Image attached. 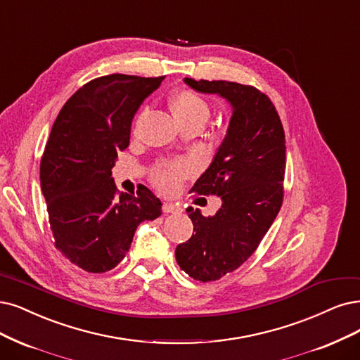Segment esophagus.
<instances>
[{
	"label": "esophagus",
	"mask_w": 360,
	"mask_h": 360,
	"mask_svg": "<svg viewBox=\"0 0 360 360\" xmlns=\"http://www.w3.org/2000/svg\"><path fill=\"white\" fill-rule=\"evenodd\" d=\"M182 207L179 205H175V203H163V212L165 214H176V212H181Z\"/></svg>",
	"instance_id": "34e87169"
}]
</instances>
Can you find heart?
<instances>
[{"label": "heart", "instance_id": "1", "mask_svg": "<svg viewBox=\"0 0 360 360\" xmlns=\"http://www.w3.org/2000/svg\"><path fill=\"white\" fill-rule=\"evenodd\" d=\"M170 105L181 124L190 123V122H198L205 124L210 115L209 103L198 95V93L193 90H181L175 93L170 99ZM143 114H145V110L138 115L136 126L141 124ZM191 170L193 167L185 162L167 163V165L160 166L155 170L153 182L162 193L173 194L179 190L181 181L187 175H190Z\"/></svg>", "mask_w": 360, "mask_h": 360}]
</instances>
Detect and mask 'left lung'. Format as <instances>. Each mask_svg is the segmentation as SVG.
<instances>
[{
    "label": "left lung",
    "mask_w": 360,
    "mask_h": 360,
    "mask_svg": "<svg viewBox=\"0 0 360 360\" xmlns=\"http://www.w3.org/2000/svg\"><path fill=\"white\" fill-rule=\"evenodd\" d=\"M184 82L200 93H217L233 108L214 162L191 188L200 195L221 197L222 206L214 217L187 207L195 233L175 250L181 270L194 281L212 282L254 254L281 210L285 131L273 102L255 87L222 79Z\"/></svg>",
    "instance_id": "left-lung-1"
}]
</instances>
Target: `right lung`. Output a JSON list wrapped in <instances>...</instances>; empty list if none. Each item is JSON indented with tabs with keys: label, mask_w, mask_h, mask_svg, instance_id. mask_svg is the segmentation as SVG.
<instances>
[{
	"label": "right lung",
	"mask_w": 360,
	"mask_h": 360,
	"mask_svg": "<svg viewBox=\"0 0 360 360\" xmlns=\"http://www.w3.org/2000/svg\"><path fill=\"white\" fill-rule=\"evenodd\" d=\"M165 77L112 74L91 79L66 101L39 165L55 246L89 273L110 271L130 249L142 221L162 215V202L143 187L120 194L111 169L130 141L143 99Z\"/></svg>",
	"instance_id": "1"
}]
</instances>
